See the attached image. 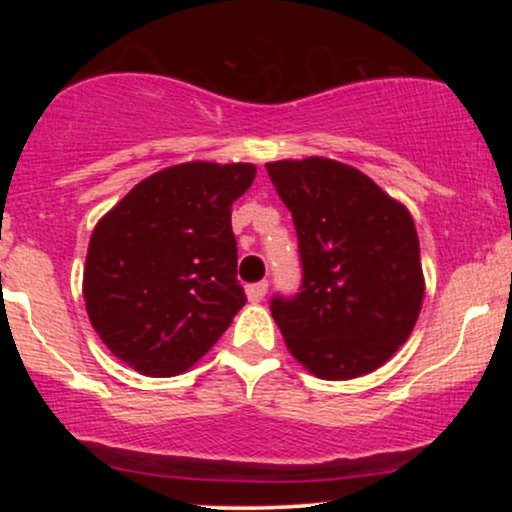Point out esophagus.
<instances>
[{"mask_svg": "<svg viewBox=\"0 0 512 512\" xmlns=\"http://www.w3.org/2000/svg\"><path fill=\"white\" fill-rule=\"evenodd\" d=\"M245 291H248L250 303H260L264 298V293H267V281H257V284H250Z\"/></svg>", "mask_w": 512, "mask_h": 512, "instance_id": "1", "label": "esophagus"}]
</instances>
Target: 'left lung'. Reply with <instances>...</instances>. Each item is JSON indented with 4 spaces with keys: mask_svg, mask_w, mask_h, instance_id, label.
I'll list each match as a JSON object with an SVG mask.
<instances>
[{
    "mask_svg": "<svg viewBox=\"0 0 512 512\" xmlns=\"http://www.w3.org/2000/svg\"><path fill=\"white\" fill-rule=\"evenodd\" d=\"M267 173L296 223L303 262L301 293L272 301L286 349L322 380L373 373L407 342L424 303L409 209L334 158H284Z\"/></svg>",
    "mask_w": 512,
    "mask_h": 512,
    "instance_id": "left-lung-1",
    "label": "left lung"
}]
</instances>
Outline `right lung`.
<instances>
[{
  "mask_svg": "<svg viewBox=\"0 0 512 512\" xmlns=\"http://www.w3.org/2000/svg\"><path fill=\"white\" fill-rule=\"evenodd\" d=\"M252 163L187 161L132 187L93 228L84 301L113 356L149 378L185 373L243 308L231 207Z\"/></svg>",
  "mask_w": 512,
  "mask_h": 512,
  "instance_id": "1",
  "label": "right lung"
}]
</instances>
